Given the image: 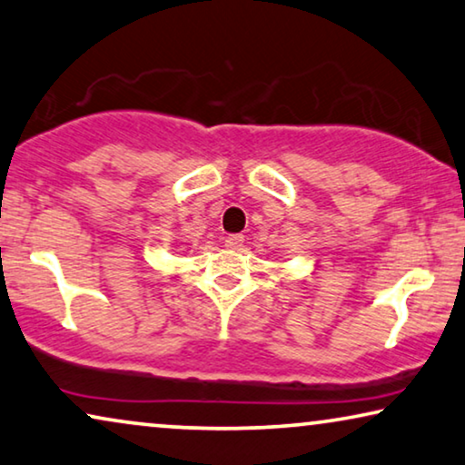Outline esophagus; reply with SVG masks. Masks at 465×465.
I'll use <instances>...</instances> for the list:
<instances>
[{
    "label": "esophagus",
    "instance_id": "34e87169",
    "mask_svg": "<svg viewBox=\"0 0 465 465\" xmlns=\"http://www.w3.org/2000/svg\"><path fill=\"white\" fill-rule=\"evenodd\" d=\"M243 241H245L243 234H228V237L224 239V243L231 249H241L243 247Z\"/></svg>",
    "mask_w": 465,
    "mask_h": 465
}]
</instances>
